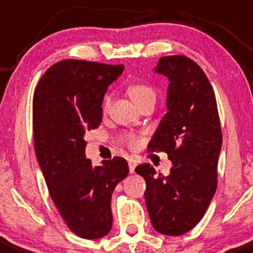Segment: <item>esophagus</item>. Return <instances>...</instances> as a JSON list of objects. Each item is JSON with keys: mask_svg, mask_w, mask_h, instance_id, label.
I'll return each mask as SVG.
<instances>
[{"mask_svg": "<svg viewBox=\"0 0 253 253\" xmlns=\"http://www.w3.org/2000/svg\"><path fill=\"white\" fill-rule=\"evenodd\" d=\"M135 167H136V162L132 160L129 161V171L130 173H134L135 171Z\"/></svg>", "mask_w": 253, "mask_h": 253, "instance_id": "34e87169", "label": "esophagus"}]
</instances>
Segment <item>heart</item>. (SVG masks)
Here are the masks:
<instances>
[{
    "mask_svg": "<svg viewBox=\"0 0 253 253\" xmlns=\"http://www.w3.org/2000/svg\"><path fill=\"white\" fill-rule=\"evenodd\" d=\"M127 92H129V96L131 97V100L136 103L139 107H141L142 105L147 102H156V90L151 85L146 84V83H132L129 87H127ZM112 103V95L108 93V95L105 96L102 102V112L106 113L108 111L109 107H111ZM122 141L126 144L127 147L130 148H137L140 145V139L134 134H124L122 136Z\"/></svg>",
    "mask_w": 253,
    "mask_h": 253,
    "instance_id": "obj_1",
    "label": "heart"
}]
</instances>
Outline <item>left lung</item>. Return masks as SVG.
Segmentation results:
<instances>
[{
  "mask_svg": "<svg viewBox=\"0 0 253 253\" xmlns=\"http://www.w3.org/2000/svg\"><path fill=\"white\" fill-rule=\"evenodd\" d=\"M156 72L169 79L168 112L147 150L166 152L173 163L165 176L148 163L135 171L146 181L145 201L153 228L178 236L205 215L217 190L222 129L217 101L204 70L186 56H166Z\"/></svg>",
  "mask_w": 253,
  "mask_h": 253,
  "instance_id": "8db88e82",
  "label": "left lung"
}]
</instances>
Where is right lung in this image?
Listing matches in <instances>:
<instances>
[{
	"label": "right lung",
	"mask_w": 253,
	"mask_h": 253,
	"mask_svg": "<svg viewBox=\"0 0 253 253\" xmlns=\"http://www.w3.org/2000/svg\"><path fill=\"white\" fill-rule=\"evenodd\" d=\"M123 70L66 59L46 70L34 93V146L49 196L70 230L88 240L109 233L112 194L129 173L123 157L101 167L85 157V134L100 126L103 96Z\"/></svg>",
	"instance_id": "add662e5"
}]
</instances>
